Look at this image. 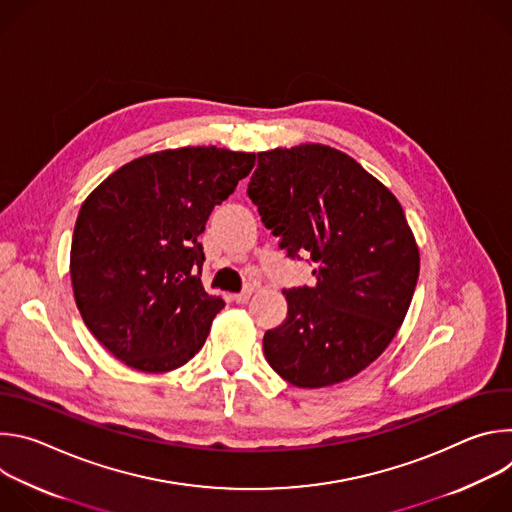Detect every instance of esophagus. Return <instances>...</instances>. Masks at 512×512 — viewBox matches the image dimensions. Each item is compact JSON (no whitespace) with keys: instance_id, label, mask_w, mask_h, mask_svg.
<instances>
[{"instance_id":"34e87169","label":"esophagus","mask_w":512,"mask_h":512,"mask_svg":"<svg viewBox=\"0 0 512 512\" xmlns=\"http://www.w3.org/2000/svg\"><path fill=\"white\" fill-rule=\"evenodd\" d=\"M251 294H253V287L249 285V287H245L243 291H239V294H235V302H237V304H247L249 298H251Z\"/></svg>"}]
</instances>
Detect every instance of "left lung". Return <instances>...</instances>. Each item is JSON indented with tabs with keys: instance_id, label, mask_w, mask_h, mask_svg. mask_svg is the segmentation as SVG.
Instances as JSON below:
<instances>
[{
	"instance_id": "8db88e82",
	"label": "left lung",
	"mask_w": 512,
	"mask_h": 512,
	"mask_svg": "<svg viewBox=\"0 0 512 512\" xmlns=\"http://www.w3.org/2000/svg\"><path fill=\"white\" fill-rule=\"evenodd\" d=\"M247 194L289 259L310 257L314 287L285 289L287 316L263 352L287 383H342L395 338L419 277L399 200L350 156L320 143L257 154Z\"/></svg>"
}]
</instances>
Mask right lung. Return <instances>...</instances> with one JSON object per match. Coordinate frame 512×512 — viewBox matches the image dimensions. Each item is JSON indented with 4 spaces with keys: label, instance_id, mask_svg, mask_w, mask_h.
Instances as JSON below:
<instances>
[{
    "label": "right lung",
    "instance_id": "1",
    "mask_svg": "<svg viewBox=\"0 0 512 512\" xmlns=\"http://www.w3.org/2000/svg\"><path fill=\"white\" fill-rule=\"evenodd\" d=\"M255 154L180 148L137 158L83 202L70 247L77 308L127 367L166 373L204 344L221 296L204 291L198 237Z\"/></svg>",
    "mask_w": 512,
    "mask_h": 512
}]
</instances>
